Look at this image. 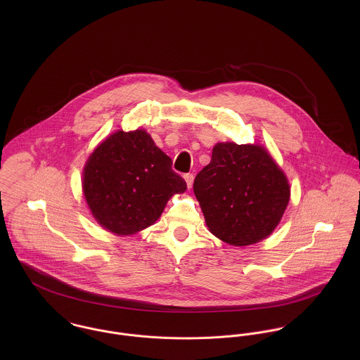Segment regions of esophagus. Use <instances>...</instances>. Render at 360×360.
<instances>
[{
    "instance_id": "obj_1",
    "label": "esophagus",
    "mask_w": 360,
    "mask_h": 360,
    "mask_svg": "<svg viewBox=\"0 0 360 360\" xmlns=\"http://www.w3.org/2000/svg\"><path fill=\"white\" fill-rule=\"evenodd\" d=\"M184 180H186V183H187V187L190 188V187L193 186V181H194V174H193V173L184 174Z\"/></svg>"
}]
</instances>
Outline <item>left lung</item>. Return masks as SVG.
Here are the masks:
<instances>
[{
	"label": "left lung",
	"instance_id": "obj_1",
	"mask_svg": "<svg viewBox=\"0 0 360 360\" xmlns=\"http://www.w3.org/2000/svg\"><path fill=\"white\" fill-rule=\"evenodd\" d=\"M194 194L209 231L245 247L277 227L290 201V184L263 147L217 143L210 163L194 180Z\"/></svg>",
	"mask_w": 360,
	"mask_h": 360
}]
</instances>
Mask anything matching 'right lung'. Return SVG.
I'll return each instance as SVG.
<instances>
[{
    "label": "right lung",
    "instance_id": "1",
    "mask_svg": "<svg viewBox=\"0 0 360 360\" xmlns=\"http://www.w3.org/2000/svg\"><path fill=\"white\" fill-rule=\"evenodd\" d=\"M187 190L172 159L146 130L116 131L90 155L83 193L96 220L117 234H136L159 219L167 201Z\"/></svg>",
    "mask_w": 360,
    "mask_h": 360
}]
</instances>
